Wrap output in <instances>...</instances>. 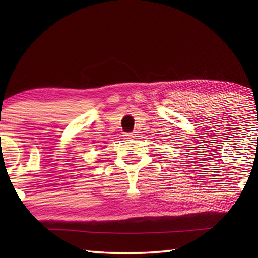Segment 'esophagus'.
<instances>
[{
	"instance_id": "obj_1",
	"label": "esophagus",
	"mask_w": 258,
	"mask_h": 258,
	"mask_svg": "<svg viewBox=\"0 0 258 258\" xmlns=\"http://www.w3.org/2000/svg\"><path fill=\"white\" fill-rule=\"evenodd\" d=\"M135 135H137V132H127V133H124V139H132L135 138Z\"/></svg>"
}]
</instances>
